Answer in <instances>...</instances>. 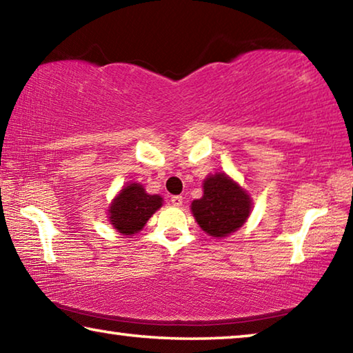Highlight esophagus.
I'll list each match as a JSON object with an SVG mask.
<instances>
[{"label":"esophagus","instance_id":"34e87169","mask_svg":"<svg viewBox=\"0 0 353 353\" xmlns=\"http://www.w3.org/2000/svg\"><path fill=\"white\" fill-rule=\"evenodd\" d=\"M170 202H172L173 207H181V205L184 203V199L181 197V195H172Z\"/></svg>","mask_w":353,"mask_h":353}]
</instances>
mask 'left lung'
Wrapping results in <instances>:
<instances>
[{
	"label": "left lung",
	"instance_id": "1",
	"mask_svg": "<svg viewBox=\"0 0 353 353\" xmlns=\"http://www.w3.org/2000/svg\"><path fill=\"white\" fill-rule=\"evenodd\" d=\"M252 200L238 183L225 173L205 178L202 199L194 200L191 211L200 229L222 238L240 229L249 218Z\"/></svg>",
	"mask_w": 353,
	"mask_h": 353
}]
</instances>
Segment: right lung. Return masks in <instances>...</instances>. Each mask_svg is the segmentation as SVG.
<instances>
[{"instance_id": "1", "label": "right lung", "mask_w": 353, "mask_h": 353, "mask_svg": "<svg viewBox=\"0 0 353 353\" xmlns=\"http://www.w3.org/2000/svg\"><path fill=\"white\" fill-rule=\"evenodd\" d=\"M161 207V195L146 194L142 184L131 183L113 199L108 208V221L121 235H134L143 229L146 221Z\"/></svg>"}]
</instances>
